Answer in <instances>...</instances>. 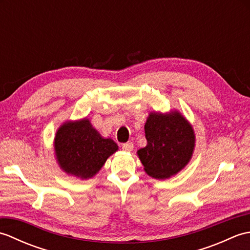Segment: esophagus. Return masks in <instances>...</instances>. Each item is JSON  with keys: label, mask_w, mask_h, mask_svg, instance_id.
Masks as SVG:
<instances>
[{"label": "esophagus", "mask_w": 250, "mask_h": 250, "mask_svg": "<svg viewBox=\"0 0 250 250\" xmlns=\"http://www.w3.org/2000/svg\"><path fill=\"white\" fill-rule=\"evenodd\" d=\"M122 149H124L125 151H132L133 150V143L132 142H129V143H125V144L122 145Z\"/></svg>", "instance_id": "34e87169"}]
</instances>
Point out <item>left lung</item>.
Listing matches in <instances>:
<instances>
[{
    "instance_id": "obj_1",
    "label": "left lung",
    "mask_w": 250,
    "mask_h": 250,
    "mask_svg": "<svg viewBox=\"0 0 250 250\" xmlns=\"http://www.w3.org/2000/svg\"><path fill=\"white\" fill-rule=\"evenodd\" d=\"M147 145L137 150L144 171L156 179L178 174L190 162L195 147L192 125L177 109L151 111L145 124Z\"/></svg>"
}]
</instances>
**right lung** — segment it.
Wrapping results in <instances>:
<instances>
[{
    "label": "right lung",
    "instance_id": "obj_1",
    "mask_svg": "<svg viewBox=\"0 0 250 250\" xmlns=\"http://www.w3.org/2000/svg\"><path fill=\"white\" fill-rule=\"evenodd\" d=\"M55 157L63 172L82 180L92 178L106 160L118 150V145L103 137L84 117L66 120L58 128L54 139Z\"/></svg>",
    "mask_w": 250,
    "mask_h": 250
}]
</instances>
